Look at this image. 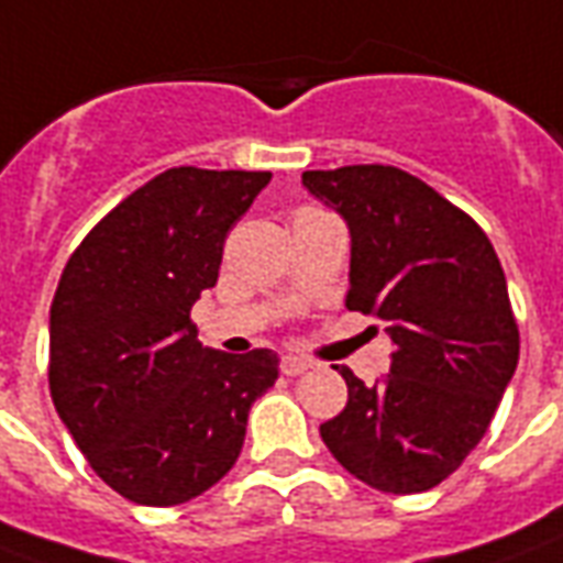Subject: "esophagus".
<instances>
[{
    "instance_id": "esophagus-1",
    "label": "esophagus",
    "mask_w": 563,
    "mask_h": 563,
    "mask_svg": "<svg viewBox=\"0 0 563 563\" xmlns=\"http://www.w3.org/2000/svg\"><path fill=\"white\" fill-rule=\"evenodd\" d=\"M311 368V363L309 360H302V356H285V360H282V372H285L287 377H297V375H302V372H309Z\"/></svg>"
}]
</instances>
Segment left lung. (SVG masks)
<instances>
[{"label":"left lung","mask_w":563,"mask_h":563,"mask_svg":"<svg viewBox=\"0 0 563 563\" xmlns=\"http://www.w3.org/2000/svg\"><path fill=\"white\" fill-rule=\"evenodd\" d=\"M302 186L347 221L344 306L380 318L396 344L375 387L332 366L347 405L321 426L323 444L372 489H432L479 444L519 363L498 254L467 212L399 167L306 170Z\"/></svg>","instance_id":"obj_1"}]
</instances>
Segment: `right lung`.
I'll return each instance as SVG.
<instances>
[{
  "label": "right lung",
  "mask_w": 563,
  "mask_h": 563,
  "mask_svg": "<svg viewBox=\"0 0 563 563\" xmlns=\"http://www.w3.org/2000/svg\"><path fill=\"white\" fill-rule=\"evenodd\" d=\"M269 170L170 167L98 221L51 306V396L98 477L143 507L216 486L245 441L273 351L197 342L191 306L219 282L233 224Z\"/></svg>",
  "instance_id": "1"
}]
</instances>
